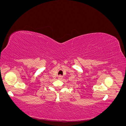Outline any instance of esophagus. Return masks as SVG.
<instances>
[{
    "instance_id": "obj_1",
    "label": "esophagus",
    "mask_w": 126,
    "mask_h": 126,
    "mask_svg": "<svg viewBox=\"0 0 126 126\" xmlns=\"http://www.w3.org/2000/svg\"><path fill=\"white\" fill-rule=\"evenodd\" d=\"M63 78V76H58V79H62Z\"/></svg>"
}]
</instances>
